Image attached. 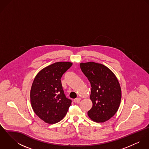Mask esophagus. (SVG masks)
I'll return each instance as SVG.
<instances>
[{
    "instance_id": "esophagus-1",
    "label": "esophagus",
    "mask_w": 149,
    "mask_h": 149,
    "mask_svg": "<svg viewBox=\"0 0 149 149\" xmlns=\"http://www.w3.org/2000/svg\"><path fill=\"white\" fill-rule=\"evenodd\" d=\"M80 100H81V99L78 97V98H76V99H74V102L76 103H79L80 102Z\"/></svg>"
}]
</instances>
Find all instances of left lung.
Here are the masks:
<instances>
[{"label":"left lung","instance_id":"left-lung-1","mask_svg":"<svg viewBox=\"0 0 149 149\" xmlns=\"http://www.w3.org/2000/svg\"><path fill=\"white\" fill-rule=\"evenodd\" d=\"M80 68L91 86L90 99L92 107L88 115L96 122H104L117 112L122 91L114 73L106 66L94 62L80 63Z\"/></svg>","mask_w":149,"mask_h":149}]
</instances>
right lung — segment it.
Wrapping results in <instances>:
<instances>
[{"label": "right lung", "mask_w": 149, "mask_h": 149, "mask_svg": "<svg viewBox=\"0 0 149 149\" xmlns=\"http://www.w3.org/2000/svg\"><path fill=\"white\" fill-rule=\"evenodd\" d=\"M72 63L58 62L42 69L36 76L30 102L36 114L45 122L54 124L66 115L72 100L66 97L61 79Z\"/></svg>", "instance_id": "obj_1"}]
</instances>
